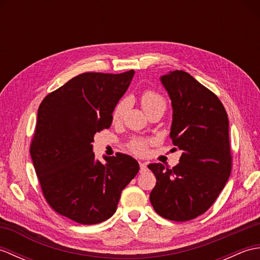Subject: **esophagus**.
Segmentation results:
<instances>
[{"mask_svg": "<svg viewBox=\"0 0 260 260\" xmlns=\"http://www.w3.org/2000/svg\"><path fill=\"white\" fill-rule=\"evenodd\" d=\"M140 172L143 173V172H146L147 171V163L146 162H140Z\"/></svg>", "mask_w": 260, "mask_h": 260, "instance_id": "34e87169", "label": "esophagus"}]
</instances>
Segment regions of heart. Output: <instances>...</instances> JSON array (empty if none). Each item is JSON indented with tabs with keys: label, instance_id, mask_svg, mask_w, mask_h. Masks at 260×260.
Here are the masks:
<instances>
[{
	"label": "heart",
	"instance_id": "heart-1",
	"mask_svg": "<svg viewBox=\"0 0 260 260\" xmlns=\"http://www.w3.org/2000/svg\"><path fill=\"white\" fill-rule=\"evenodd\" d=\"M141 104H142L143 109H144L146 113L148 110H151L157 106L165 107V99L155 91L147 90L145 92H143V95L141 96ZM124 110H125V102H119L114 108L113 120L114 121L119 120L124 114ZM129 148L131 151L134 152L135 154L143 155V154H145L147 151V143L143 140L135 139L129 143Z\"/></svg>",
	"mask_w": 260,
	"mask_h": 260
}]
</instances>
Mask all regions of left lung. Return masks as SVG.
<instances>
[{
  "label": "left lung",
  "instance_id": "obj_1",
  "mask_svg": "<svg viewBox=\"0 0 260 260\" xmlns=\"http://www.w3.org/2000/svg\"><path fill=\"white\" fill-rule=\"evenodd\" d=\"M161 82L172 101L170 137L182 155L172 169L148 164L156 178L150 200L161 217L189 221L212 206L229 179L228 115L220 99L185 71H170Z\"/></svg>",
  "mask_w": 260,
  "mask_h": 260
}]
</instances>
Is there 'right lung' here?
Masks as SVG:
<instances>
[{
    "label": "right lung",
    "mask_w": 260,
    "mask_h": 260,
    "mask_svg": "<svg viewBox=\"0 0 260 260\" xmlns=\"http://www.w3.org/2000/svg\"><path fill=\"white\" fill-rule=\"evenodd\" d=\"M134 74L78 75L39 106L33 165L47 202L75 222L96 224L112 217L121 191L140 170L135 158L121 153L102 163L91 144L96 133L112 125L114 108Z\"/></svg>",
    "instance_id": "obj_1"
}]
</instances>
